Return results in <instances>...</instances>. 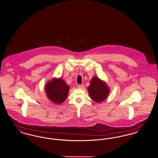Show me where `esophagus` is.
<instances>
[{
  "instance_id": "obj_1",
  "label": "esophagus",
  "mask_w": 158,
  "mask_h": 158,
  "mask_svg": "<svg viewBox=\"0 0 158 158\" xmlns=\"http://www.w3.org/2000/svg\"><path fill=\"white\" fill-rule=\"evenodd\" d=\"M78 88L79 89H83L84 88V85H78Z\"/></svg>"
}]
</instances>
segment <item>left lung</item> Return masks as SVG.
Returning <instances> with one entry per match:
<instances>
[{"label":"left lung","mask_w":158,"mask_h":158,"mask_svg":"<svg viewBox=\"0 0 158 158\" xmlns=\"http://www.w3.org/2000/svg\"><path fill=\"white\" fill-rule=\"evenodd\" d=\"M88 91L90 98L94 101L99 103L104 101L108 97L110 89L105 81L97 76H94L90 80Z\"/></svg>","instance_id":"obj_1"}]
</instances>
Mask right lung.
Here are the masks:
<instances>
[{
	"label": "right lung",
	"instance_id": "add662e5",
	"mask_svg": "<svg viewBox=\"0 0 158 158\" xmlns=\"http://www.w3.org/2000/svg\"><path fill=\"white\" fill-rule=\"evenodd\" d=\"M69 89V86L61 77H54L46 83L44 87L47 97L56 104H61L66 100Z\"/></svg>",
	"mask_w": 158,
	"mask_h": 158
}]
</instances>
